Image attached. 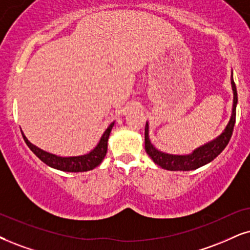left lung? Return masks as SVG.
I'll return each mask as SVG.
<instances>
[{"mask_svg":"<svg viewBox=\"0 0 250 250\" xmlns=\"http://www.w3.org/2000/svg\"><path fill=\"white\" fill-rule=\"evenodd\" d=\"M230 84H232L233 90V108L229 125H226L225 130L222 132V135L218 136L216 140L211 141L208 144L202 145V146L192 151V153L190 154L176 156V154H168L157 150L151 144L150 138H148V125L146 122V125H145V151L151 157L154 164L167 170H192L211 163L214 158L222 153V151L226 147L230 137H232L233 128H234L235 125V109L236 104H238V93H236L233 76L230 78Z\"/></svg>","mask_w":250,"mask_h":250,"instance_id":"left-lung-1","label":"left lung"}]
</instances>
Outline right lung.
Masks as SVG:
<instances>
[{
    "mask_svg": "<svg viewBox=\"0 0 250 250\" xmlns=\"http://www.w3.org/2000/svg\"><path fill=\"white\" fill-rule=\"evenodd\" d=\"M113 125H114V122H112L108 125V128L106 129L102 138H100L99 143L90 153L78 157H59L55 156V154L46 152V151L41 150V148L31 143L25 137L23 131H21V135H23L25 143L31 148V151L39 158L41 162L45 163L46 165L53 167L55 169L63 170V172H86V170H91L96 168L97 166H99L104 158H105L107 153V142H108V137L110 131H112Z\"/></svg>",
    "mask_w": 250,
    "mask_h": 250,
    "instance_id": "1",
    "label": "right lung"
}]
</instances>
